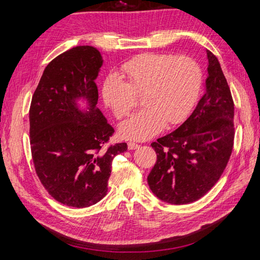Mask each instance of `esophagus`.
<instances>
[{
	"label": "esophagus",
	"instance_id": "esophagus-1",
	"mask_svg": "<svg viewBox=\"0 0 260 260\" xmlns=\"http://www.w3.org/2000/svg\"><path fill=\"white\" fill-rule=\"evenodd\" d=\"M127 146H128V150H136V148H139L141 145H139L137 143H134V142H129L128 144H127Z\"/></svg>",
	"mask_w": 260,
	"mask_h": 260
}]
</instances>
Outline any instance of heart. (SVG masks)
<instances>
[{
	"mask_svg": "<svg viewBox=\"0 0 260 260\" xmlns=\"http://www.w3.org/2000/svg\"><path fill=\"white\" fill-rule=\"evenodd\" d=\"M120 74H110L102 87L104 104L116 118L135 107V95L145 108L132 115L119 127L127 140L144 141L157 135L167 125H176L190 114L200 93L202 70L194 59L164 53H142L120 66Z\"/></svg>",
	"mask_w": 260,
	"mask_h": 260,
	"instance_id": "b5f03b06",
	"label": "heart"
}]
</instances>
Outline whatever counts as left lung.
Masks as SVG:
<instances>
[{"label":"left lung","instance_id":"1","mask_svg":"<svg viewBox=\"0 0 260 260\" xmlns=\"http://www.w3.org/2000/svg\"><path fill=\"white\" fill-rule=\"evenodd\" d=\"M206 92L183 124L151 146L157 161L147 176L150 189L171 204L202 198L217 183L233 152L234 101L217 57L207 50Z\"/></svg>","mask_w":260,"mask_h":260}]
</instances>
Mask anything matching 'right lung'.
<instances>
[{"label":"right lung","mask_w":260,"mask_h":260,"mask_svg":"<svg viewBox=\"0 0 260 260\" xmlns=\"http://www.w3.org/2000/svg\"><path fill=\"white\" fill-rule=\"evenodd\" d=\"M103 57L90 46L75 47L46 67L33 93L29 119L33 164L54 200L86 208L107 194L112 162L126 143L107 145L114 128L96 105ZM86 101L87 110L77 101Z\"/></svg>","instance_id":"add662e5"}]
</instances>
